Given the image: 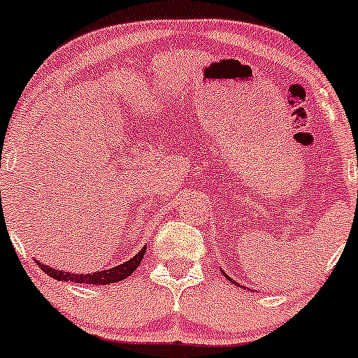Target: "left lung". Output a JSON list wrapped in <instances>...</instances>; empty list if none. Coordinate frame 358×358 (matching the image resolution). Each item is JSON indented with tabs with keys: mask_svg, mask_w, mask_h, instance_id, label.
<instances>
[{
	"mask_svg": "<svg viewBox=\"0 0 358 358\" xmlns=\"http://www.w3.org/2000/svg\"><path fill=\"white\" fill-rule=\"evenodd\" d=\"M222 273H224V275L227 276V278H229V280H230V282H232V278H230V276H229V275H227V273H225L224 270H222ZM232 283H236V285H239V283H237V282H232Z\"/></svg>",
	"mask_w": 358,
	"mask_h": 358,
	"instance_id": "left-lung-1",
	"label": "left lung"
}]
</instances>
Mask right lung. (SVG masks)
Segmentation results:
<instances>
[{
  "instance_id": "1",
  "label": "right lung",
  "mask_w": 358,
  "mask_h": 358,
  "mask_svg": "<svg viewBox=\"0 0 358 358\" xmlns=\"http://www.w3.org/2000/svg\"><path fill=\"white\" fill-rule=\"evenodd\" d=\"M145 251L147 248L141 249L136 256H133L131 259H128L126 263L117 264V266L110 268V270H102L97 273H87V275H76V273H70V271H59L55 270L51 266H45V264L39 263L41 270L44 273H48L51 278L59 280V282H75V283H94V285H109V283H116L121 282V280L128 278L131 273L140 266L141 259H143Z\"/></svg>"
}]
</instances>
